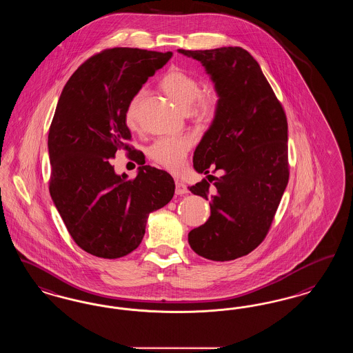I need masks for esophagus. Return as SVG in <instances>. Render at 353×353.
<instances>
[{
  "label": "esophagus",
  "instance_id": "1",
  "mask_svg": "<svg viewBox=\"0 0 353 353\" xmlns=\"http://www.w3.org/2000/svg\"><path fill=\"white\" fill-rule=\"evenodd\" d=\"M186 193H189L186 185H185L183 181L176 180V194H177V196H183V194H186Z\"/></svg>",
  "mask_w": 353,
  "mask_h": 353
}]
</instances>
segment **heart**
<instances>
[{
    "label": "heart",
    "instance_id": "heart-1",
    "mask_svg": "<svg viewBox=\"0 0 353 353\" xmlns=\"http://www.w3.org/2000/svg\"><path fill=\"white\" fill-rule=\"evenodd\" d=\"M161 89L179 106L197 117L198 119H210L219 108L221 97L218 92L209 89L202 90L201 83L192 73L183 71L177 67H170L160 80ZM145 90L139 89L127 102L125 119L127 126L138 125L139 108L144 99ZM193 145V141L188 135L167 137L154 141L148 150V157L164 170L179 172L183 167L186 155Z\"/></svg>",
    "mask_w": 353,
    "mask_h": 353
}]
</instances>
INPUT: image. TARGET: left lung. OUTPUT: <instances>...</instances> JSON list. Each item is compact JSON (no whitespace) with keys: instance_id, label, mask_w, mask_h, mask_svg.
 <instances>
[{"instance_id":"1","label":"left lung","mask_w":353,"mask_h":353,"mask_svg":"<svg viewBox=\"0 0 353 353\" xmlns=\"http://www.w3.org/2000/svg\"><path fill=\"white\" fill-rule=\"evenodd\" d=\"M202 63L221 102L212 126L194 151L193 165L212 174L189 188L212 198V215L188 235L196 254L230 261L252 252L265 239L289 181L288 121L259 63L241 47L179 50ZM208 176V177H209Z\"/></svg>"}]
</instances>
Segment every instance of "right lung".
<instances>
[{
  "label": "right lung",
  "instance_id": "obj_1",
  "mask_svg": "<svg viewBox=\"0 0 353 353\" xmlns=\"http://www.w3.org/2000/svg\"><path fill=\"white\" fill-rule=\"evenodd\" d=\"M172 52L106 48L71 76L50 132V194L72 239L85 252L118 259L139 247L150 212L174 194L165 170L141 165L135 179L118 176L112 157L128 148L127 102Z\"/></svg>",
  "mask_w": 353,
  "mask_h": 353
}]
</instances>
